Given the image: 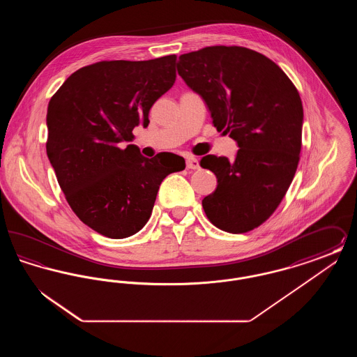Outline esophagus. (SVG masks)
<instances>
[{
    "mask_svg": "<svg viewBox=\"0 0 357 357\" xmlns=\"http://www.w3.org/2000/svg\"><path fill=\"white\" fill-rule=\"evenodd\" d=\"M186 167L188 170H198L199 169V162L195 156H188L186 159Z\"/></svg>",
    "mask_w": 357,
    "mask_h": 357,
    "instance_id": "esophagus-1",
    "label": "esophagus"
}]
</instances>
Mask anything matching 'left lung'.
<instances>
[{
  "label": "left lung",
  "mask_w": 357,
  "mask_h": 357,
  "mask_svg": "<svg viewBox=\"0 0 357 357\" xmlns=\"http://www.w3.org/2000/svg\"><path fill=\"white\" fill-rule=\"evenodd\" d=\"M179 76L201 95L217 130L238 143L234 160L207 155L218 179L202 201L210 222L239 234L266 221L297 170L304 111L294 84L274 61L243 47H206L179 56Z\"/></svg>",
  "instance_id": "1"
}]
</instances>
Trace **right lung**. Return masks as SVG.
Masks as SVG:
<instances>
[{"mask_svg":"<svg viewBox=\"0 0 357 357\" xmlns=\"http://www.w3.org/2000/svg\"><path fill=\"white\" fill-rule=\"evenodd\" d=\"M176 56L99 61L72 73L48 104L47 153L79 220L104 237L134 236L150 220L162 181L185 170L147 159L134 144L136 126L175 83Z\"/></svg>","mask_w":357,"mask_h":357,"instance_id":"add662e5","label":"right lung"}]
</instances>
